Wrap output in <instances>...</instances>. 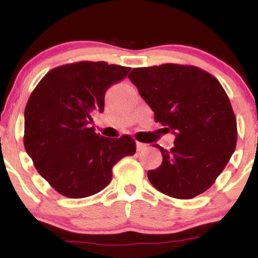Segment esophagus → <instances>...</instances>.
<instances>
[{"label": "esophagus", "mask_w": 258, "mask_h": 258, "mask_svg": "<svg viewBox=\"0 0 258 258\" xmlns=\"http://www.w3.org/2000/svg\"><path fill=\"white\" fill-rule=\"evenodd\" d=\"M136 146H137V152H143V150H146L148 148L147 144L141 143V142H137V143H136Z\"/></svg>", "instance_id": "34e87169"}]
</instances>
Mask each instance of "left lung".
I'll return each instance as SVG.
<instances>
[{"mask_svg": "<svg viewBox=\"0 0 258 258\" xmlns=\"http://www.w3.org/2000/svg\"><path fill=\"white\" fill-rule=\"evenodd\" d=\"M128 79L154 111L156 122L172 132L161 165L148 171L150 183L176 199H191L215 183L238 139L232 104L218 80L193 65L136 68Z\"/></svg>", "mask_w": 258, "mask_h": 258, "instance_id": "1", "label": "left lung"}]
</instances>
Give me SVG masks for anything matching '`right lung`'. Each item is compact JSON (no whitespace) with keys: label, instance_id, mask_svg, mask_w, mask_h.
<instances>
[{"label":"right lung","instance_id":"obj_1","mask_svg":"<svg viewBox=\"0 0 258 258\" xmlns=\"http://www.w3.org/2000/svg\"><path fill=\"white\" fill-rule=\"evenodd\" d=\"M131 68L105 61L61 65L38 82L25 106L24 147L38 173L59 194L81 199L110 183L112 166L136 153L130 136L97 135L93 116L104 110L105 92Z\"/></svg>","mask_w":258,"mask_h":258}]
</instances>
